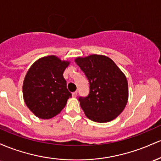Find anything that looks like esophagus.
<instances>
[{
    "instance_id": "esophagus-1",
    "label": "esophagus",
    "mask_w": 161,
    "mask_h": 161,
    "mask_svg": "<svg viewBox=\"0 0 161 161\" xmlns=\"http://www.w3.org/2000/svg\"><path fill=\"white\" fill-rule=\"evenodd\" d=\"M77 94H78V92L75 91V92H73V94H72V95H73V97H76V96H77Z\"/></svg>"
}]
</instances>
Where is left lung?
Listing matches in <instances>:
<instances>
[{
	"label": "left lung",
	"mask_w": 161,
	"mask_h": 161,
	"mask_svg": "<svg viewBox=\"0 0 161 161\" xmlns=\"http://www.w3.org/2000/svg\"><path fill=\"white\" fill-rule=\"evenodd\" d=\"M75 62L89 82V94L79 97L87 117L97 123L117 117L128 101V82L124 73L104 55L77 57Z\"/></svg>",
	"instance_id": "obj_1"
}]
</instances>
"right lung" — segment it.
Segmentation results:
<instances>
[{"label": "right lung", "mask_w": 161, "mask_h": 161, "mask_svg": "<svg viewBox=\"0 0 161 161\" xmlns=\"http://www.w3.org/2000/svg\"><path fill=\"white\" fill-rule=\"evenodd\" d=\"M69 64L51 55L40 58L28 70L23 86V98L38 118L50 119L60 114L72 97L63 75Z\"/></svg>", "instance_id": "obj_1"}]
</instances>
